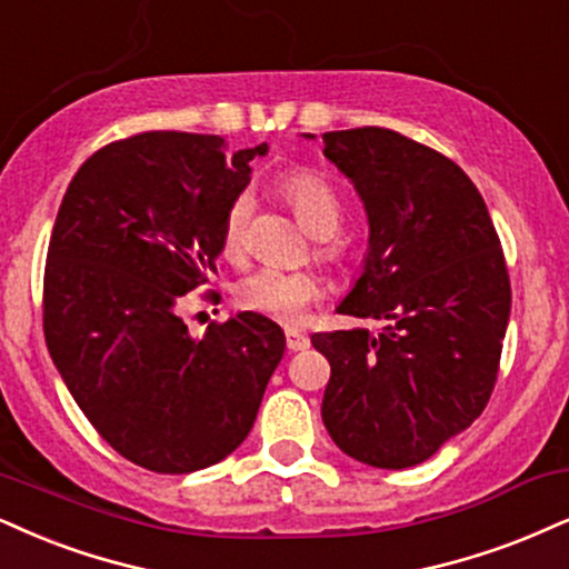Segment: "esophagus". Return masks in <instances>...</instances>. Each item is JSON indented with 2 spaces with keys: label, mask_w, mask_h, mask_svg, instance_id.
<instances>
[{
  "label": "esophagus",
  "mask_w": 569,
  "mask_h": 569,
  "mask_svg": "<svg viewBox=\"0 0 569 569\" xmlns=\"http://www.w3.org/2000/svg\"><path fill=\"white\" fill-rule=\"evenodd\" d=\"M284 342H287V350H306L311 346L308 335L300 332V329H284Z\"/></svg>",
  "instance_id": "obj_1"
}]
</instances>
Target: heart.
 <instances>
[{"label":"heart","instance_id":"b5f03b06","mask_svg":"<svg viewBox=\"0 0 569 569\" xmlns=\"http://www.w3.org/2000/svg\"><path fill=\"white\" fill-rule=\"evenodd\" d=\"M279 194L298 216V221L313 237H332L340 229L342 206L332 184L319 173L298 168L277 179ZM252 216V194L248 189L237 192L227 202L221 216V252L227 258H240L248 242V227ZM325 258H335L338 250L325 244L319 250ZM321 298V282L311 271L256 269L244 273L234 284V300L242 311L273 321H298L306 308Z\"/></svg>","mask_w":569,"mask_h":569}]
</instances>
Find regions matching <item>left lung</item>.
Here are the masks:
<instances>
[{
  "instance_id": "1",
  "label": "left lung",
  "mask_w": 569,
  "mask_h": 569,
  "mask_svg": "<svg viewBox=\"0 0 569 569\" xmlns=\"http://www.w3.org/2000/svg\"><path fill=\"white\" fill-rule=\"evenodd\" d=\"M325 156L369 216L363 273L338 313L380 332H317L329 375L321 419L353 459L422 465L488 406L511 287L486 200L453 160L398 131H327Z\"/></svg>"
}]
</instances>
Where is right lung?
Wrapping results in <instances>:
<instances>
[{
	"instance_id": "obj_1",
	"label": "right lung",
	"mask_w": 569,
	"mask_h": 569,
	"mask_svg": "<svg viewBox=\"0 0 569 569\" xmlns=\"http://www.w3.org/2000/svg\"><path fill=\"white\" fill-rule=\"evenodd\" d=\"M266 150L227 158L221 137L142 131L87 158L60 202L44 266L49 356L102 440L152 472L227 459L282 361L271 319L244 311L192 338L179 317L216 271L223 208Z\"/></svg>"
}]
</instances>
